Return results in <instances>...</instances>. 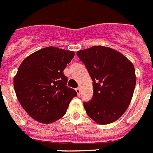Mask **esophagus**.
<instances>
[{"mask_svg": "<svg viewBox=\"0 0 153 153\" xmlns=\"http://www.w3.org/2000/svg\"><path fill=\"white\" fill-rule=\"evenodd\" d=\"M76 93H77L78 96H79V94H80V88H79V87L76 88Z\"/></svg>", "mask_w": 153, "mask_h": 153, "instance_id": "esophagus-1", "label": "esophagus"}]
</instances>
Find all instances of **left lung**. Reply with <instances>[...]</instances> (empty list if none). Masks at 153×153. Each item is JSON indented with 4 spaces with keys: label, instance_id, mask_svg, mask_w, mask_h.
I'll return each mask as SVG.
<instances>
[{
    "label": "left lung",
    "instance_id": "obj_1",
    "mask_svg": "<svg viewBox=\"0 0 153 153\" xmlns=\"http://www.w3.org/2000/svg\"><path fill=\"white\" fill-rule=\"evenodd\" d=\"M93 80L94 94L83 102L87 115L97 123L108 125L127 110L136 83L135 67L121 53L105 46L78 51Z\"/></svg>",
    "mask_w": 153,
    "mask_h": 153
}]
</instances>
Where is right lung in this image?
Instances as JSON below:
<instances>
[{
    "label": "right lung",
    "mask_w": 153,
    "mask_h": 153,
    "mask_svg": "<svg viewBox=\"0 0 153 153\" xmlns=\"http://www.w3.org/2000/svg\"><path fill=\"white\" fill-rule=\"evenodd\" d=\"M74 52L45 47L25 59L14 78L17 98L28 115L41 123L49 124L66 114L75 90L66 86L64 69Z\"/></svg>",
    "instance_id": "right-lung-1"
}]
</instances>
